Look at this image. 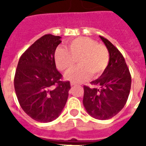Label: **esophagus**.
I'll list each match as a JSON object with an SVG mask.
<instances>
[{
  "instance_id": "esophagus-1",
  "label": "esophagus",
  "mask_w": 146,
  "mask_h": 146,
  "mask_svg": "<svg viewBox=\"0 0 146 146\" xmlns=\"http://www.w3.org/2000/svg\"><path fill=\"white\" fill-rule=\"evenodd\" d=\"M76 85V83L74 82H71V86H75Z\"/></svg>"
}]
</instances>
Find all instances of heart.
<instances>
[{
  "label": "heart",
  "instance_id": "heart-1",
  "mask_svg": "<svg viewBox=\"0 0 146 146\" xmlns=\"http://www.w3.org/2000/svg\"><path fill=\"white\" fill-rule=\"evenodd\" d=\"M55 60L58 68L64 72L71 70L78 60L79 66L69 72L66 77L80 82L87 79L89 74L91 77L100 75L109 64L110 54L104 45L99 44L88 37H80L70 42L68 50L58 47Z\"/></svg>",
  "mask_w": 146,
  "mask_h": 146
}]
</instances>
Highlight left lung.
I'll use <instances>...</instances> for the list:
<instances>
[{"label":"left lung","mask_w":146,"mask_h":146,"mask_svg":"<svg viewBox=\"0 0 146 146\" xmlns=\"http://www.w3.org/2000/svg\"><path fill=\"white\" fill-rule=\"evenodd\" d=\"M110 53L109 64L99 78L91 82L94 88L84 86L83 105L91 116L99 120L113 118L126 104L131 77L125 59L109 40L99 36Z\"/></svg>","instance_id":"left-lung-1"}]
</instances>
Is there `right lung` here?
Returning a JSON list of instances; mask_svg holds the SVG:
<instances>
[{"instance_id":"1","label":"right lung","mask_w":146,"mask_h":146,"mask_svg":"<svg viewBox=\"0 0 146 146\" xmlns=\"http://www.w3.org/2000/svg\"><path fill=\"white\" fill-rule=\"evenodd\" d=\"M60 37L44 35L22 54L14 84L20 107L35 121L47 123L59 116L66 103L70 82L56 69L55 52Z\"/></svg>"}]
</instances>
